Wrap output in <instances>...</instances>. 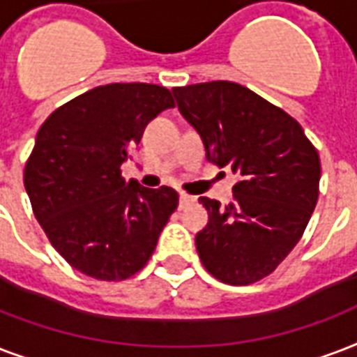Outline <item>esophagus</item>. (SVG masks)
Returning a JSON list of instances; mask_svg holds the SVG:
<instances>
[{"mask_svg": "<svg viewBox=\"0 0 357 357\" xmlns=\"http://www.w3.org/2000/svg\"><path fill=\"white\" fill-rule=\"evenodd\" d=\"M193 201H195V199H193L192 195H188V193L181 192V195H178V204H181V208L182 206H186V204L193 203Z\"/></svg>", "mask_w": 357, "mask_h": 357, "instance_id": "esophagus-1", "label": "esophagus"}]
</instances>
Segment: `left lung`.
<instances>
[{
  "instance_id": "8db88e82",
  "label": "left lung",
  "mask_w": 357,
  "mask_h": 357,
  "mask_svg": "<svg viewBox=\"0 0 357 357\" xmlns=\"http://www.w3.org/2000/svg\"><path fill=\"white\" fill-rule=\"evenodd\" d=\"M206 160L240 176L233 201L199 197L208 223L195 236L204 268L223 283L266 278L302 238L319 199L320 160L302 126L233 82L175 87Z\"/></svg>"
}]
</instances>
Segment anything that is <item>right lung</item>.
<instances>
[{
	"label": "right lung",
	"mask_w": 357,
	"mask_h": 357,
	"mask_svg": "<svg viewBox=\"0 0 357 357\" xmlns=\"http://www.w3.org/2000/svg\"><path fill=\"white\" fill-rule=\"evenodd\" d=\"M173 106L160 85H100L57 107L38 128L24 186L52 245L78 272L121 281L153 255L178 193L126 182L121 165L147 124Z\"/></svg>",
	"instance_id": "1"
}]
</instances>
